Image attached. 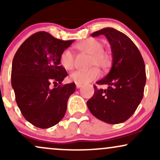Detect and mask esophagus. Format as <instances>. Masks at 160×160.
Here are the masks:
<instances>
[{"instance_id": "34e87169", "label": "esophagus", "mask_w": 160, "mask_h": 160, "mask_svg": "<svg viewBox=\"0 0 160 160\" xmlns=\"http://www.w3.org/2000/svg\"><path fill=\"white\" fill-rule=\"evenodd\" d=\"M82 86V84H76V87L79 89V88H80Z\"/></svg>"}]
</instances>
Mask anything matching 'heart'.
I'll list each match as a JSON object with an SVG mask.
<instances>
[{"instance_id": "b5f03b06", "label": "heart", "mask_w": 160, "mask_h": 160, "mask_svg": "<svg viewBox=\"0 0 160 160\" xmlns=\"http://www.w3.org/2000/svg\"><path fill=\"white\" fill-rule=\"evenodd\" d=\"M79 51L90 55L89 65L93 66L86 71H75L70 75L71 81L76 84H85L96 80L100 75L98 68L107 70L111 65L112 56L107 50H104V43L95 38H89L82 40L75 46ZM60 63L67 71L74 67V56L70 49H65L60 56Z\"/></svg>"}]
</instances>
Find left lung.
<instances>
[{"label": "left lung", "instance_id": "obj_1", "mask_svg": "<svg viewBox=\"0 0 160 160\" xmlns=\"http://www.w3.org/2000/svg\"><path fill=\"white\" fill-rule=\"evenodd\" d=\"M102 34L111 45L112 66L109 73L96 83L108 88L98 89L94 86V95L88 100L87 107L98 120L118 124L127 120L142 100L145 65L138 47L123 33L105 28L92 33V37Z\"/></svg>", "mask_w": 160, "mask_h": 160}]
</instances>
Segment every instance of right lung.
Returning <instances> with one entry per match:
<instances>
[{
  "label": "right lung",
  "instance_id": "obj_1",
  "mask_svg": "<svg viewBox=\"0 0 160 160\" xmlns=\"http://www.w3.org/2000/svg\"><path fill=\"white\" fill-rule=\"evenodd\" d=\"M73 42L37 32L14 56L11 84L16 103L25 120L36 127H52L65 114L68 100L76 86L74 82L62 85L68 74L60 65V56ZM52 83L55 88H51Z\"/></svg>",
  "mask_w": 160,
  "mask_h": 160
}]
</instances>
